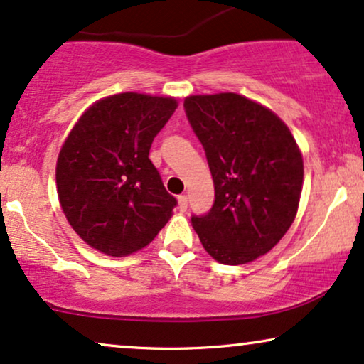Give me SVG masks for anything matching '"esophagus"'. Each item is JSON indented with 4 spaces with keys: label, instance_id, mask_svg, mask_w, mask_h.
<instances>
[{
    "label": "esophagus",
    "instance_id": "obj_1",
    "mask_svg": "<svg viewBox=\"0 0 364 364\" xmlns=\"http://www.w3.org/2000/svg\"><path fill=\"white\" fill-rule=\"evenodd\" d=\"M177 200H178V209H181L182 212H183V210H187V205H188V199H187V196H178V197H177Z\"/></svg>",
    "mask_w": 364,
    "mask_h": 364
}]
</instances>
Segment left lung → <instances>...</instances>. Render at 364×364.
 Segmentation results:
<instances>
[{
  "mask_svg": "<svg viewBox=\"0 0 364 364\" xmlns=\"http://www.w3.org/2000/svg\"><path fill=\"white\" fill-rule=\"evenodd\" d=\"M205 150L215 200L192 215L217 262H251L271 251L294 220L303 191V155L274 112L237 93L191 95L183 102Z\"/></svg>",
  "mask_w": 364,
  "mask_h": 364,
  "instance_id": "1",
  "label": "left lung"
}]
</instances>
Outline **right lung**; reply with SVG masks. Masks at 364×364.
<instances>
[{
	"mask_svg": "<svg viewBox=\"0 0 364 364\" xmlns=\"http://www.w3.org/2000/svg\"><path fill=\"white\" fill-rule=\"evenodd\" d=\"M176 108L171 97L119 93L93 103L65 140L56 162L61 209L97 251H140L172 217L177 200L149 152Z\"/></svg>",
	"mask_w": 364,
	"mask_h": 364,
	"instance_id": "obj_1",
	"label": "right lung"
}]
</instances>
